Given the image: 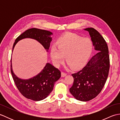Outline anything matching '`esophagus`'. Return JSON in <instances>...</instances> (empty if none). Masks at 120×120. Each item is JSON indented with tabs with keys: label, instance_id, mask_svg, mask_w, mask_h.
Returning a JSON list of instances; mask_svg holds the SVG:
<instances>
[{
	"label": "esophagus",
	"instance_id": "obj_1",
	"mask_svg": "<svg viewBox=\"0 0 120 120\" xmlns=\"http://www.w3.org/2000/svg\"><path fill=\"white\" fill-rule=\"evenodd\" d=\"M67 75V74L64 72H61V76L62 77H65V76Z\"/></svg>",
	"mask_w": 120,
	"mask_h": 120
}]
</instances>
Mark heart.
Here are the masks:
<instances>
[{
  "label": "heart",
  "instance_id": "heart-1",
  "mask_svg": "<svg viewBox=\"0 0 120 120\" xmlns=\"http://www.w3.org/2000/svg\"><path fill=\"white\" fill-rule=\"evenodd\" d=\"M56 46L50 50L53 63L58 65L65 61L74 70L85 66L92 53L93 43L89 38H83L72 32H65L58 38Z\"/></svg>",
  "mask_w": 120,
  "mask_h": 120
}]
</instances>
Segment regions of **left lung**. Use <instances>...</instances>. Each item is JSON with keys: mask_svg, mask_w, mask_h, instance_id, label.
I'll return each instance as SVG.
<instances>
[{"mask_svg": "<svg viewBox=\"0 0 120 120\" xmlns=\"http://www.w3.org/2000/svg\"><path fill=\"white\" fill-rule=\"evenodd\" d=\"M85 30L89 32L98 52L82 70L72 74L74 82L70 92L77 100L86 101L95 98L102 90L108 76L110 59L108 45L101 34L93 28Z\"/></svg>", "mask_w": 120, "mask_h": 120, "instance_id": "left-lung-1", "label": "left lung"}]
</instances>
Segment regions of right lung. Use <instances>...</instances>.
<instances>
[{"label":"right lung","mask_w":120,"mask_h":120,"mask_svg":"<svg viewBox=\"0 0 120 120\" xmlns=\"http://www.w3.org/2000/svg\"><path fill=\"white\" fill-rule=\"evenodd\" d=\"M52 33L47 30L31 28L26 30L18 37L14 43L12 52L18 41L24 38H31L37 40L46 49L49 48ZM11 59V72L17 88L25 98L34 101L45 98L53 90L55 82L61 77V72L49 63H46L39 74L29 79H21L14 74Z\"/></svg>","instance_id":"right-lung-1"}]
</instances>
